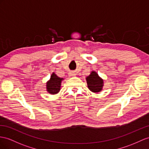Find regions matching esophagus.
<instances>
[{
    "label": "esophagus",
    "mask_w": 149,
    "mask_h": 149,
    "mask_svg": "<svg viewBox=\"0 0 149 149\" xmlns=\"http://www.w3.org/2000/svg\"><path fill=\"white\" fill-rule=\"evenodd\" d=\"M76 74L74 72H71L70 73V76H72V77H74V76H75Z\"/></svg>",
    "instance_id": "obj_1"
}]
</instances>
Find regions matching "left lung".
Wrapping results in <instances>:
<instances>
[{
    "instance_id": "8db88e82",
    "label": "left lung",
    "mask_w": 149,
    "mask_h": 149,
    "mask_svg": "<svg viewBox=\"0 0 149 149\" xmlns=\"http://www.w3.org/2000/svg\"><path fill=\"white\" fill-rule=\"evenodd\" d=\"M86 81L89 89L95 93L101 91L104 86L103 80L94 71L91 72V74L86 77Z\"/></svg>"
}]
</instances>
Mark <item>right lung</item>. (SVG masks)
Instances as JSON below:
<instances>
[{"mask_svg": "<svg viewBox=\"0 0 149 149\" xmlns=\"http://www.w3.org/2000/svg\"><path fill=\"white\" fill-rule=\"evenodd\" d=\"M63 80V78H60L53 72L51 75L50 79L47 82V91L48 93L51 94L58 93L60 90L61 83Z\"/></svg>", "mask_w": 149, "mask_h": 149, "instance_id": "1", "label": "right lung"}]
</instances>
